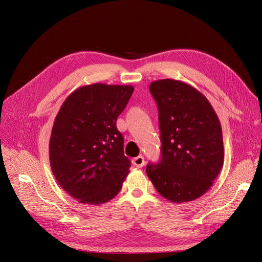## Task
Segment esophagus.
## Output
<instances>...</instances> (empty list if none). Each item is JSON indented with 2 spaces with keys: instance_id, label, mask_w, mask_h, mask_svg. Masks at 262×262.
Here are the masks:
<instances>
[{
  "instance_id": "1",
  "label": "esophagus",
  "mask_w": 262,
  "mask_h": 262,
  "mask_svg": "<svg viewBox=\"0 0 262 262\" xmlns=\"http://www.w3.org/2000/svg\"><path fill=\"white\" fill-rule=\"evenodd\" d=\"M132 163L134 166H137L138 168H142L145 164V161H144V157L143 156H137L136 158H133L132 160Z\"/></svg>"
}]
</instances>
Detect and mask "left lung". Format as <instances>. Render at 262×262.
<instances>
[{"mask_svg": "<svg viewBox=\"0 0 262 262\" xmlns=\"http://www.w3.org/2000/svg\"><path fill=\"white\" fill-rule=\"evenodd\" d=\"M158 107L162 160L146 173L157 192L173 203L192 201L213 185L224 164L222 126L203 94L185 82L149 84Z\"/></svg>", "mask_w": 262, "mask_h": 262, "instance_id": "1", "label": "left lung"}]
</instances>
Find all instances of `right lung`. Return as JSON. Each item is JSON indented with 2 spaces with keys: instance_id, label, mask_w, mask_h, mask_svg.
Instances as JSON below:
<instances>
[{
  "instance_id": "right-lung-1",
  "label": "right lung",
  "mask_w": 262,
  "mask_h": 262,
  "mask_svg": "<svg viewBox=\"0 0 262 262\" xmlns=\"http://www.w3.org/2000/svg\"><path fill=\"white\" fill-rule=\"evenodd\" d=\"M131 85H85L71 93L52 126L49 160L61 188L78 202L99 205L115 198L128 176L123 137L117 119Z\"/></svg>"
}]
</instances>
